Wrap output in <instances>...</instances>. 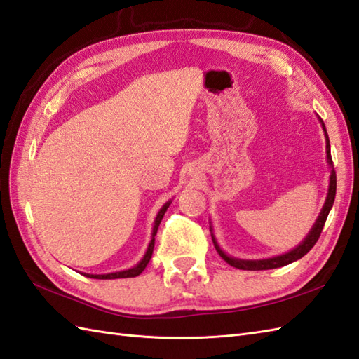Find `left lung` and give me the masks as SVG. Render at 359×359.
<instances>
[{
  "label": "left lung",
  "instance_id": "1",
  "mask_svg": "<svg viewBox=\"0 0 359 359\" xmlns=\"http://www.w3.org/2000/svg\"><path fill=\"white\" fill-rule=\"evenodd\" d=\"M321 125H323L324 135H326V142H327V144H326L327 162H329L330 166H333V161H332V156H330L329 136H327V131H326V127H324V122L323 121H321ZM335 194H337V172H335V170H332L330 185H329V193H327L326 203H324L323 210H321V214L318 215V219H316V223L313 224L312 231L309 232V236L304 238V241H303L302 245L297 246L294 251H290V252H287L285 255H278V257H273V258H266V260H238V258H231V257H228L226 254H224L222 249L219 248V245L215 243V238L212 237L214 246H215V249H217L219 255L228 264H231L232 268H237V269H241V271H268V269L281 268V266H286L289 263L298 260V258L304 257L315 246V243H316V241H318V238L321 236V231L324 228V223H326V220H327V215L330 212V208L333 205V200H335Z\"/></svg>",
  "mask_w": 359,
  "mask_h": 359
}]
</instances>
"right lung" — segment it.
Segmentation results:
<instances>
[{"instance_id":"obj_1","label":"right lung","mask_w":359,"mask_h":359,"mask_svg":"<svg viewBox=\"0 0 359 359\" xmlns=\"http://www.w3.org/2000/svg\"><path fill=\"white\" fill-rule=\"evenodd\" d=\"M168 206H170V202H168V203H165L162 210L159 211V214H157L156 222H154V228H153V238H151V241H149V246H148V249H147V254L144 255V258H142L139 264H136L135 268H131V269H128V271L114 272V273H105V275H90V273H84L86 277H88V278H99V280H111V278H128V277H137L139 273H142V271H144V269L147 268V264H148V262H149V258H151V255H153V249H154V236H156L157 228H159V224H161V222H162V219H163V214L166 212V210H168Z\"/></svg>"}]
</instances>
